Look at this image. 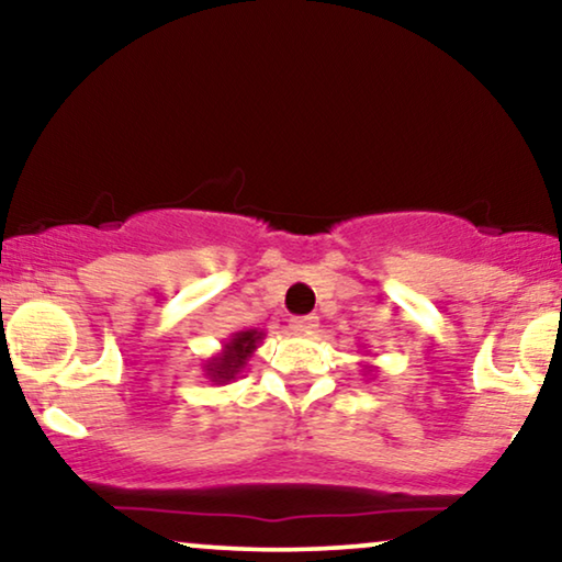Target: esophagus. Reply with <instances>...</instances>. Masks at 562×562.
Masks as SVG:
<instances>
[{"label":"esophagus","mask_w":562,"mask_h":562,"mask_svg":"<svg viewBox=\"0 0 562 562\" xmlns=\"http://www.w3.org/2000/svg\"><path fill=\"white\" fill-rule=\"evenodd\" d=\"M291 329H294V333H314V329H317V317H314V314L294 317L291 319Z\"/></svg>","instance_id":"obj_1"}]
</instances>
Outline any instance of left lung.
Here are the masks:
<instances>
[{"mask_svg": "<svg viewBox=\"0 0 562 562\" xmlns=\"http://www.w3.org/2000/svg\"><path fill=\"white\" fill-rule=\"evenodd\" d=\"M366 371H368V373H375V368H373V366H366Z\"/></svg>", "mask_w": 562, "mask_h": 562, "instance_id": "left-lung-1", "label": "left lung"}]
</instances>
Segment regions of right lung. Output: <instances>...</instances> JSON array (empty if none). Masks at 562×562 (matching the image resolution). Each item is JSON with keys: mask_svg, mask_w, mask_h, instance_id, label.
Listing matches in <instances>:
<instances>
[{"mask_svg": "<svg viewBox=\"0 0 562 562\" xmlns=\"http://www.w3.org/2000/svg\"><path fill=\"white\" fill-rule=\"evenodd\" d=\"M263 337L266 333H260V329H240V333H235L225 345H222L217 356L204 360L202 368L206 379H210L214 386H225V383L235 381L237 375L245 371V366H248L250 356L258 350Z\"/></svg>", "mask_w": 562, "mask_h": 562, "instance_id": "right-lung-1", "label": "right lung"}]
</instances>
